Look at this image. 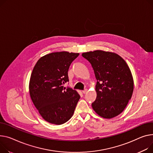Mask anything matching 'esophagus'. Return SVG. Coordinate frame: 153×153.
<instances>
[{"mask_svg":"<svg viewBox=\"0 0 153 153\" xmlns=\"http://www.w3.org/2000/svg\"><path fill=\"white\" fill-rule=\"evenodd\" d=\"M87 91H88V90L86 88V89H85L84 90H83V91H82V93H83L84 94H86V93L87 92Z\"/></svg>","mask_w":153,"mask_h":153,"instance_id":"1","label":"esophagus"}]
</instances>
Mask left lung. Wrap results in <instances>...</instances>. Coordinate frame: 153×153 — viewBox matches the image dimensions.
Instances as JSON below:
<instances>
[{"label": "left lung", "instance_id": "obj_1", "mask_svg": "<svg viewBox=\"0 0 153 153\" xmlns=\"http://www.w3.org/2000/svg\"><path fill=\"white\" fill-rule=\"evenodd\" d=\"M82 55L90 63L97 80L93 109L105 119L118 116L127 106L134 91V79L128 66L113 52L98 50Z\"/></svg>", "mask_w": 153, "mask_h": 153}]
</instances>
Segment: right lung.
Returning a JSON list of instances; mask_svg holds the SVG:
<instances>
[{
	"mask_svg": "<svg viewBox=\"0 0 153 153\" xmlns=\"http://www.w3.org/2000/svg\"><path fill=\"white\" fill-rule=\"evenodd\" d=\"M78 53L53 52L40 58L30 75V98L42 118L48 123L61 125L73 116L80 99L77 91L64 87L69 81L68 71Z\"/></svg>",
	"mask_w": 153,
	"mask_h": 153,
	"instance_id": "right-lung-1",
	"label": "right lung"
}]
</instances>
